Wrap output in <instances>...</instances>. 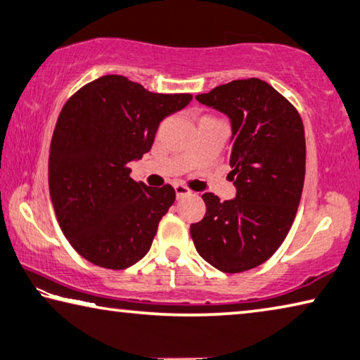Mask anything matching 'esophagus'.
Wrapping results in <instances>:
<instances>
[{"instance_id":"esophagus-1","label":"esophagus","mask_w":360,"mask_h":360,"mask_svg":"<svg viewBox=\"0 0 360 360\" xmlns=\"http://www.w3.org/2000/svg\"><path fill=\"white\" fill-rule=\"evenodd\" d=\"M174 192H176V197H178V198H182V197H186V195H191L192 193L191 188L186 187L184 184H176L174 186Z\"/></svg>"}]
</instances>
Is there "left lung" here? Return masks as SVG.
<instances>
[{
  "mask_svg": "<svg viewBox=\"0 0 360 360\" xmlns=\"http://www.w3.org/2000/svg\"><path fill=\"white\" fill-rule=\"evenodd\" d=\"M230 119L229 155L236 197L203 193L206 214L191 225L195 249L224 273L259 266L276 252L290 229L304 181L300 114L257 77L217 85L195 96Z\"/></svg>",
  "mask_w": 360,
  "mask_h": 360,
  "instance_id": "obj_1",
  "label": "left lung"
}]
</instances>
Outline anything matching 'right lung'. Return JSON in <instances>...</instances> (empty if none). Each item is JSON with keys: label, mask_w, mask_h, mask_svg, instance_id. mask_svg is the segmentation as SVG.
Returning a JSON list of instances; mask_svg holds the SVG:
<instances>
[{"label": "right lung", "mask_w": 360, "mask_h": 360, "mask_svg": "<svg viewBox=\"0 0 360 360\" xmlns=\"http://www.w3.org/2000/svg\"><path fill=\"white\" fill-rule=\"evenodd\" d=\"M191 100L108 75L66 101L51 143L49 191L60 229L84 259L124 270L148 254L176 192L133 181L129 163L150 150L158 124Z\"/></svg>", "instance_id": "right-lung-1"}]
</instances>
